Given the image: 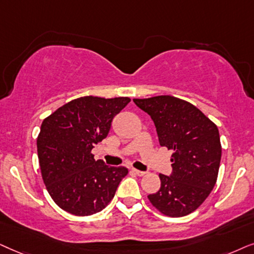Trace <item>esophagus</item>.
Wrapping results in <instances>:
<instances>
[{
	"instance_id": "esophagus-1",
	"label": "esophagus",
	"mask_w": 254,
	"mask_h": 254,
	"mask_svg": "<svg viewBox=\"0 0 254 254\" xmlns=\"http://www.w3.org/2000/svg\"><path fill=\"white\" fill-rule=\"evenodd\" d=\"M133 172H134V174H137V175H138V177H143V175L146 174V172H144V171H139V170H133Z\"/></svg>"
}]
</instances>
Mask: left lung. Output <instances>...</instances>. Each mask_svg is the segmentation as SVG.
<instances>
[{
  "label": "left lung",
  "mask_w": 254,
  "mask_h": 254,
  "mask_svg": "<svg viewBox=\"0 0 254 254\" xmlns=\"http://www.w3.org/2000/svg\"><path fill=\"white\" fill-rule=\"evenodd\" d=\"M150 115L161 146L173 150L172 173L160 174V189L147 196L164 215L181 217L203 203L217 180L222 146L217 127L191 103L160 95L134 99Z\"/></svg>",
  "instance_id": "1"
}]
</instances>
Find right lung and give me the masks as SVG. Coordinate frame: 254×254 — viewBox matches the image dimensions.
<instances>
[{"label": "right lung", "instance_id": "add662e5", "mask_svg": "<svg viewBox=\"0 0 254 254\" xmlns=\"http://www.w3.org/2000/svg\"><path fill=\"white\" fill-rule=\"evenodd\" d=\"M129 97L83 96L43 121L37 151L44 184L53 201L76 216L96 214L114 197L127 168L95 160L94 144L109 133Z\"/></svg>", "mask_w": 254, "mask_h": 254}]
</instances>
